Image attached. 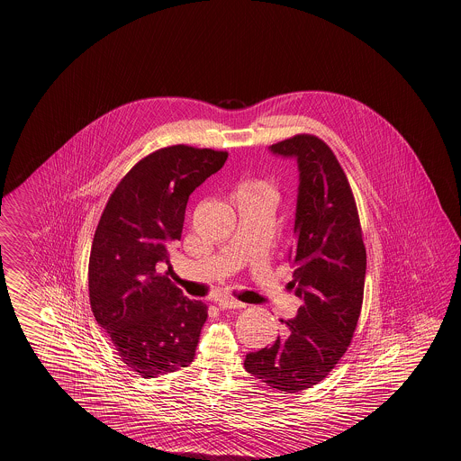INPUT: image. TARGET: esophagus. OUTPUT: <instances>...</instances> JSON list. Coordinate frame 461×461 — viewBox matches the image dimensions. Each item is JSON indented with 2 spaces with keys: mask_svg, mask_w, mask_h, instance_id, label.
<instances>
[{
  "mask_svg": "<svg viewBox=\"0 0 461 461\" xmlns=\"http://www.w3.org/2000/svg\"><path fill=\"white\" fill-rule=\"evenodd\" d=\"M216 304L223 307V309H243V307L247 306L245 303H240V301L233 299V297H218Z\"/></svg>",
  "mask_w": 461,
  "mask_h": 461,
  "instance_id": "1",
  "label": "esophagus"
}]
</instances>
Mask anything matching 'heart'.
<instances>
[{
    "label": "heart",
    "mask_w": 461,
    "mask_h": 461,
    "mask_svg": "<svg viewBox=\"0 0 461 461\" xmlns=\"http://www.w3.org/2000/svg\"><path fill=\"white\" fill-rule=\"evenodd\" d=\"M238 193L250 195H267V197H274V187L266 181H250L245 182L240 185Z\"/></svg>",
    "instance_id": "heart-1"
}]
</instances>
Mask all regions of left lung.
<instances>
[{
  "label": "left lung",
  "mask_w": 461,
  "mask_h": 461,
  "mask_svg": "<svg viewBox=\"0 0 461 461\" xmlns=\"http://www.w3.org/2000/svg\"><path fill=\"white\" fill-rule=\"evenodd\" d=\"M299 170L289 287L301 299L266 348L245 357V370L270 389L304 391L345 355L360 318L366 253L348 179L331 149L312 135L268 147Z\"/></svg>",
  "instance_id": "1"
}]
</instances>
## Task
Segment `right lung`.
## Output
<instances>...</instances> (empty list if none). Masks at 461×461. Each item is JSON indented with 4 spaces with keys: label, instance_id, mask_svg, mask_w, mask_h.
I'll use <instances>...</instances> for the list:
<instances>
[{
    "label": "right lung",
    "instance_id": "right-lung-1",
    "mask_svg": "<svg viewBox=\"0 0 461 461\" xmlns=\"http://www.w3.org/2000/svg\"><path fill=\"white\" fill-rule=\"evenodd\" d=\"M226 152L174 145L140 160L101 214L89 257V299L120 358L143 378L191 365L208 307L187 299L162 270L181 240L195 187Z\"/></svg>",
    "mask_w": 461,
    "mask_h": 461
}]
</instances>
